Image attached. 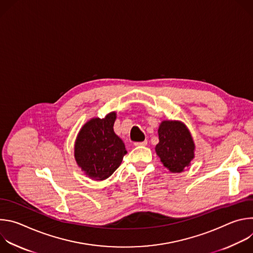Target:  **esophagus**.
Listing matches in <instances>:
<instances>
[{"instance_id": "34e87169", "label": "esophagus", "mask_w": 253, "mask_h": 253, "mask_svg": "<svg viewBox=\"0 0 253 253\" xmlns=\"http://www.w3.org/2000/svg\"><path fill=\"white\" fill-rule=\"evenodd\" d=\"M134 145H135L136 147H140V146H146V145H147V141L136 142V143H134Z\"/></svg>"}]
</instances>
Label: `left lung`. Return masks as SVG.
Segmentation results:
<instances>
[{
    "instance_id": "8db88e82",
    "label": "left lung",
    "mask_w": 253,
    "mask_h": 253,
    "mask_svg": "<svg viewBox=\"0 0 253 253\" xmlns=\"http://www.w3.org/2000/svg\"><path fill=\"white\" fill-rule=\"evenodd\" d=\"M155 147L162 164L172 173H181L195 157V144L187 126L178 120H163Z\"/></svg>"
}]
</instances>
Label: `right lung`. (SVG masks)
I'll use <instances>...</instances> for the list:
<instances>
[{
  "instance_id": "obj_1",
  "label": "right lung",
  "mask_w": 253,
  "mask_h": 253,
  "mask_svg": "<svg viewBox=\"0 0 253 253\" xmlns=\"http://www.w3.org/2000/svg\"><path fill=\"white\" fill-rule=\"evenodd\" d=\"M117 114L94 117L80 129L74 146L77 165L91 179L102 181L120 166L127 153L125 145L113 129Z\"/></svg>"
}]
</instances>
